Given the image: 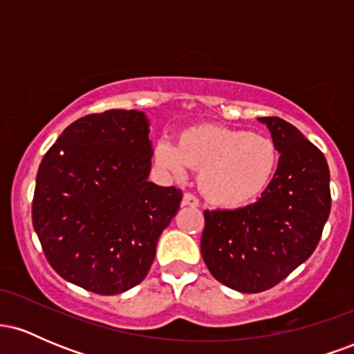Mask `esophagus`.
Wrapping results in <instances>:
<instances>
[{"instance_id": "esophagus-1", "label": "esophagus", "mask_w": 354, "mask_h": 354, "mask_svg": "<svg viewBox=\"0 0 354 354\" xmlns=\"http://www.w3.org/2000/svg\"><path fill=\"white\" fill-rule=\"evenodd\" d=\"M198 205H200V201H198V198L194 196V194L185 193V196H183V206H191V208H196Z\"/></svg>"}]
</instances>
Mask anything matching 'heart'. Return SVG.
<instances>
[{
    "instance_id": "obj_1",
    "label": "heart",
    "mask_w": 354,
    "mask_h": 354,
    "mask_svg": "<svg viewBox=\"0 0 354 354\" xmlns=\"http://www.w3.org/2000/svg\"><path fill=\"white\" fill-rule=\"evenodd\" d=\"M154 161L166 173L183 178L189 168L200 171L203 196L221 208H239L254 201L273 180L278 148L270 138L221 124L186 128L178 145L169 140L154 146Z\"/></svg>"
}]
</instances>
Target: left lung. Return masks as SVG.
<instances>
[{"mask_svg":"<svg viewBox=\"0 0 354 354\" xmlns=\"http://www.w3.org/2000/svg\"><path fill=\"white\" fill-rule=\"evenodd\" d=\"M258 120L281 154L273 180L253 205L206 209L201 236L209 273L239 293L270 290L306 261L331 209L324 154L281 118Z\"/></svg>","mask_w":354,"mask_h":354,"instance_id":"8db88e82","label":"left lung"}]
</instances>
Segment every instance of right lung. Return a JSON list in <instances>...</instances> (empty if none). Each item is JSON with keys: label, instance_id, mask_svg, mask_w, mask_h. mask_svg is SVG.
<instances>
[{"label": "right lung", "instance_id": "right-lung-1", "mask_svg": "<svg viewBox=\"0 0 354 354\" xmlns=\"http://www.w3.org/2000/svg\"><path fill=\"white\" fill-rule=\"evenodd\" d=\"M148 120L108 109L71 123L39 165L33 226L53 270L91 293L136 286L153 265L181 189L148 181Z\"/></svg>", "mask_w": 354, "mask_h": 354}]
</instances>
